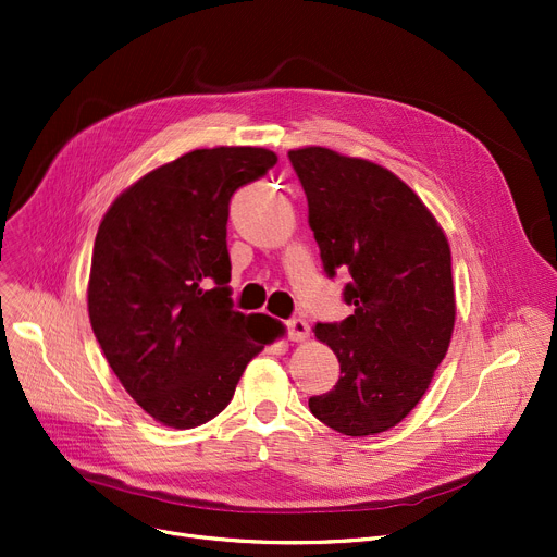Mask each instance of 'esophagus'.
<instances>
[{
  "instance_id": "esophagus-1",
  "label": "esophagus",
  "mask_w": 557,
  "mask_h": 557,
  "mask_svg": "<svg viewBox=\"0 0 557 557\" xmlns=\"http://www.w3.org/2000/svg\"><path fill=\"white\" fill-rule=\"evenodd\" d=\"M287 336L292 341H306L310 336V325L304 321V319H289L287 321Z\"/></svg>"
}]
</instances>
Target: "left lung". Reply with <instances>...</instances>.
Segmentation results:
<instances>
[{"mask_svg": "<svg viewBox=\"0 0 557 557\" xmlns=\"http://www.w3.org/2000/svg\"><path fill=\"white\" fill-rule=\"evenodd\" d=\"M308 196V223L330 276L355 312L317 323L314 336L338 359L336 386L310 399L332 431L368 437L395 428L425 395L455 327L448 238L421 198L391 169L301 147L289 153Z\"/></svg>", "mask_w": 557, "mask_h": 557, "instance_id": "8db88e82", "label": "left lung"}]
</instances>
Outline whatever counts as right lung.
I'll use <instances>...</instances> for the list:
<instances>
[{
	"label": "right lung",
	"mask_w": 557,
	"mask_h": 557,
	"mask_svg": "<svg viewBox=\"0 0 557 557\" xmlns=\"http://www.w3.org/2000/svg\"><path fill=\"white\" fill-rule=\"evenodd\" d=\"M276 160L263 147L189 151L126 187L100 223L91 327L124 391L162 425L187 431L223 412L247 363L283 334L276 321L245 337L251 317L232 310L227 285L230 198Z\"/></svg>",
	"instance_id": "1"
}]
</instances>
